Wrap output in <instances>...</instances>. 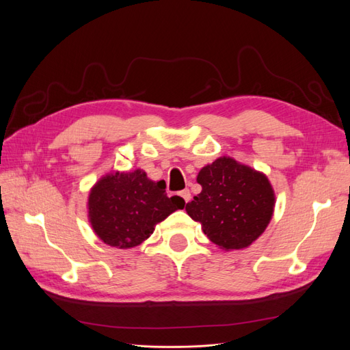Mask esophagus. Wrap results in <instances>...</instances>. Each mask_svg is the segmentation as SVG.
<instances>
[{
    "label": "esophagus",
    "mask_w": 350,
    "mask_h": 350,
    "mask_svg": "<svg viewBox=\"0 0 350 350\" xmlns=\"http://www.w3.org/2000/svg\"><path fill=\"white\" fill-rule=\"evenodd\" d=\"M179 197L184 200V203H188V201L191 200V193H189V189H183V191L179 193Z\"/></svg>",
    "instance_id": "esophagus-1"
}]
</instances>
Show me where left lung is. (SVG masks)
Instances as JSON below:
<instances>
[{
  "instance_id": "8db88e82",
  "label": "left lung",
  "mask_w": 350,
  "mask_h": 350,
  "mask_svg": "<svg viewBox=\"0 0 350 350\" xmlns=\"http://www.w3.org/2000/svg\"><path fill=\"white\" fill-rule=\"evenodd\" d=\"M201 193L185 206L207 238L226 251L247 248L273 216L274 191L267 176L232 157H219L198 172Z\"/></svg>"
}]
</instances>
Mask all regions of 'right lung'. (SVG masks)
<instances>
[{
    "label": "right lung",
    "instance_id": "add662e5",
    "mask_svg": "<svg viewBox=\"0 0 350 350\" xmlns=\"http://www.w3.org/2000/svg\"><path fill=\"white\" fill-rule=\"evenodd\" d=\"M165 188V181H152L142 169L105 175L89 194L94 234L115 248L140 245L159 221L185 206L181 197H167Z\"/></svg>",
    "mask_w": 350,
    "mask_h": 350
}]
</instances>
